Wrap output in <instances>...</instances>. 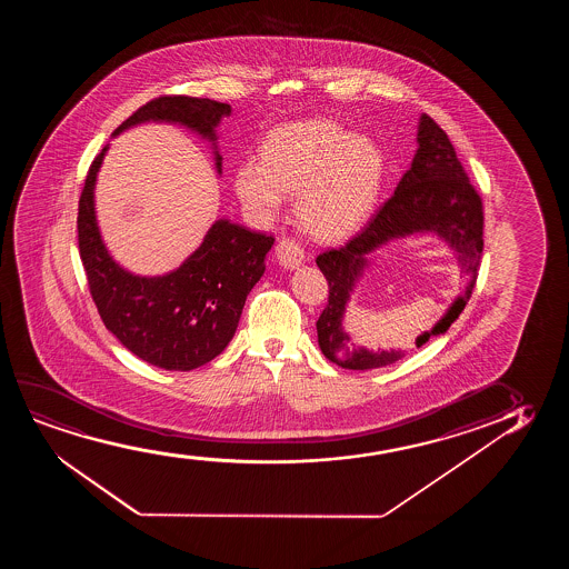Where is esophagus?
<instances>
[{"instance_id":"1","label":"esophagus","mask_w":569,"mask_h":569,"mask_svg":"<svg viewBox=\"0 0 569 569\" xmlns=\"http://www.w3.org/2000/svg\"><path fill=\"white\" fill-rule=\"evenodd\" d=\"M276 258L283 268L296 270L305 262V252L296 241H291L288 237H281L276 247Z\"/></svg>"}]
</instances>
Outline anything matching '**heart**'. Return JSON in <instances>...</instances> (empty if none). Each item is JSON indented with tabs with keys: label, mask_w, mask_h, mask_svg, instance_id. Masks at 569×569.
<instances>
[{
	"label": "heart",
	"mask_w": 569,
	"mask_h": 569,
	"mask_svg": "<svg viewBox=\"0 0 569 569\" xmlns=\"http://www.w3.org/2000/svg\"><path fill=\"white\" fill-rule=\"evenodd\" d=\"M389 174L379 143L353 136L327 118L273 128L260 146V161L237 164L233 190L257 218L276 216L296 194V216L319 241H343L373 218Z\"/></svg>",
	"instance_id": "obj_1"
}]
</instances>
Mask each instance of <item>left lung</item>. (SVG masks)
Instances as JSON below:
<instances>
[{
	"mask_svg": "<svg viewBox=\"0 0 569 569\" xmlns=\"http://www.w3.org/2000/svg\"><path fill=\"white\" fill-rule=\"evenodd\" d=\"M416 141L418 149L410 169L377 216L343 247L317 257V266L328 280L327 309L317 320L319 346L332 363L343 369L367 371L392 366L406 356L405 350L373 351L356 346L343 328L351 293L371 264L369 257L375 250L406 237L436 234L455 252L467 278L465 291L455 297L431 330L416 338V348L431 336L445 335L475 289L483 249L482 200L457 159L451 140L428 114L418 120Z\"/></svg>",
	"mask_w": 569,
	"mask_h": 569,
	"instance_id": "left-lung-1",
	"label": "left lung"
}]
</instances>
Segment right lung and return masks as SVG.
Listing matches in <instances>:
<instances>
[{"label":"right lung","instance_id":"right-lung-1","mask_svg":"<svg viewBox=\"0 0 569 569\" xmlns=\"http://www.w3.org/2000/svg\"><path fill=\"white\" fill-rule=\"evenodd\" d=\"M226 117H231L227 102L159 97L118 126L112 138L148 122L184 126L210 143L221 174L218 126ZM107 151L109 143L89 167L79 198V254L97 311L133 356L167 371H192L231 342L247 296L264 273L273 237L216 219L202 244L179 268L163 276L130 272L107 249L94 211L97 174Z\"/></svg>","mask_w":569,"mask_h":569}]
</instances>
